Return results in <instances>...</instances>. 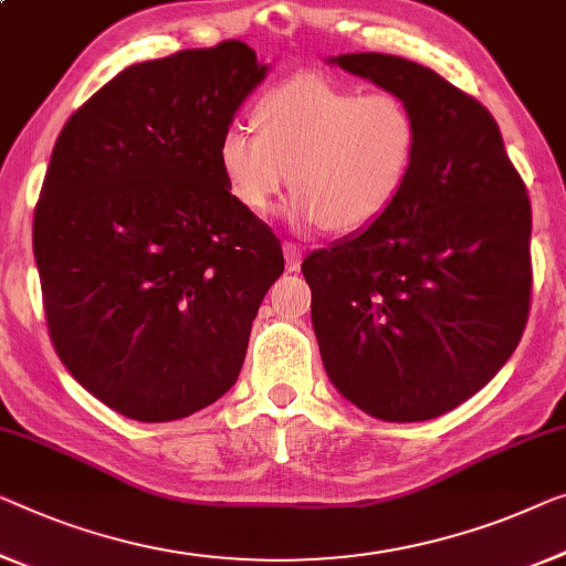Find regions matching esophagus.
I'll use <instances>...</instances> for the list:
<instances>
[{
	"mask_svg": "<svg viewBox=\"0 0 566 566\" xmlns=\"http://www.w3.org/2000/svg\"><path fill=\"white\" fill-rule=\"evenodd\" d=\"M282 251H284V259H286V269H290V272H300V266H302V249L297 247V243L284 241L282 243Z\"/></svg>",
	"mask_w": 566,
	"mask_h": 566,
	"instance_id": "obj_1",
	"label": "esophagus"
}]
</instances>
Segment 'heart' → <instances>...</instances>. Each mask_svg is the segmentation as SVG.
Segmentation results:
<instances>
[{
  "label": "heart",
  "instance_id": "obj_1",
  "mask_svg": "<svg viewBox=\"0 0 566 566\" xmlns=\"http://www.w3.org/2000/svg\"><path fill=\"white\" fill-rule=\"evenodd\" d=\"M256 122L259 132L231 122L218 142L233 200L266 216L290 177L294 221L335 233L368 229L394 206L419 147L407 101L386 91L360 94L323 75H294L269 88Z\"/></svg>",
  "mask_w": 566,
  "mask_h": 566
}]
</instances>
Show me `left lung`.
Listing matches in <instances>:
<instances>
[{"instance_id":"left-lung-1","label":"left lung","mask_w":566,"mask_h":566,"mask_svg":"<svg viewBox=\"0 0 566 566\" xmlns=\"http://www.w3.org/2000/svg\"><path fill=\"white\" fill-rule=\"evenodd\" d=\"M335 63L411 106L419 147L401 196L302 274L327 376L386 421H424L511 358L531 307V202L491 112L399 55Z\"/></svg>"}]
</instances>
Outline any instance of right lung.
I'll return each mask as SVG.
<instances>
[{
	"label": "right lung",
	"instance_id": "add662e5",
	"mask_svg": "<svg viewBox=\"0 0 566 566\" xmlns=\"http://www.w3.org/2000/svg\"><path fill=\"white\" fill-rule=\"evenodd\" d=\"M264 75L241 40L129 65L55 142L32 221L50 340L124 417L172 421L221 399L284 272L280 239L218 165Z\"/></svg>",
	"mask_w": 566,
	"mask_h": 566
}]
</instances>
